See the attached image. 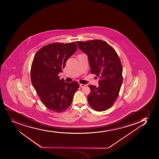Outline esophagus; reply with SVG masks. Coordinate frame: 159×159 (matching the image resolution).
<instances>
[{
    "label": "esophagus",
    "instance_id": "1",
    "mask_svg": "<svg viewBox=\"0 0 159 159\" xmlns=\"http://www.w3.org/2000/svg\"><path fill=\"white\" fill-rule=\"evenodd\" d=\"M85 86H86V85L84 84H80V87L81 88L84 87Z\"/></svg>",
    "mask_w": 159,
    "mask_h": 159
}]
</instances>
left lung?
Returning a JSON list of instances; mask_svg holds the SVG:
<instances>
[{"instance_id":"1","label":"left lung","mask_w":159,"mask_h":159,"mask_svg":"<svg viewBox=\"0 0 159 159\" xmlns=\"http://www.w3.org/2000/svg\"><path fill=\"white\" fill-rule=\"evenodd\" d=\"M79 48L87 55L90 72L100 78L99 86L89 85L88 102L98 111L111 108L117 98L123 82V68L115 50L100 39L77 41Z\"/></svg>"}]
</instances>
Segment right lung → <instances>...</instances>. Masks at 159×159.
<instances>
[{
  "label": "right lung",
  "mask_w": 159,
  "mask_h": 159,
  "mask_svg": "<svg viewBox=\"0 0 159 159\" xmlns=\"http://www.w3.org/2000/svg\"><path fill=\"white\" fill-rule=\"evenodd\" d=\"M77 50L75 42L53 43L42 47L34 56L30 69L32 83L42 103L50 111H66L78 89L77 81L67 83L58 75Z\"/></svg>",
  "instance_id": "obj_1"
}]
</instances>
